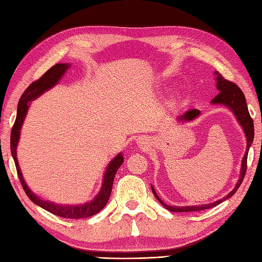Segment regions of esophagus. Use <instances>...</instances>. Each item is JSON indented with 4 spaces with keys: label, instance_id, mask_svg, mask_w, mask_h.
Here are the masks:
<instances>
[{
    "label": "esophagus",
    "instance_id": "1",
    "mask_svg": "<svg viewBox=\"0 0 262 262\" xmlns=\"http://www.w3.org/2000/svg\"><path fill=\"white\" fill-rule=\"evenodd\" d=\"M139 143H140V142H139ZM143 143H144V142H141V144H143Z\"/></svg>",
    "mask_w": 262,
    "mask_h": 262
}]
</instances>
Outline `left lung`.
<instances>
[{
    "mask_svg": "<svg viewBox=\"0 0 262 262\" xmlns=\"http://www.w3.org/2000/svg\"><path fill=\"white\" fill-rule=\"evenodd\" d=\"M215 80H216V90H219V94L215 95V97L212 99L211 103L212 104H223L226 105L227 107L230 109L233 114L237 118L238 122L240 123V125L242 126V129L245 131V135L247 137V150L244 158H242V162H241V171H240V176H239V180L235 184V187L233 188L232 191H230L226 196H223L222 199L214 201L211 203H207V205H201V206H187V207H172V206H168L167 203H164L159 195L157 194L155 188L151 186L152 192L155 194V196L157 198V200L161 203V205L168 209L169 211L172 212H189V211H201V210H206V209H210L213 208L215 206L220 205L221 202H223L225 200L231 198L237 190L239 189V187L241 186L242 181H244V178L246 174L247 171V159H248V151L249 148H250L252 142H253V137H254V129H253V120L251 119L250 114H249L248 111V105L246 102V98L245 94L240 90V88L238 85H235L233 82L226 80L223 76L218 72L215 71ZM200 116V111L193 109L190 110L188 112H186L181 116L179 119H181L182 121H192L194 118Z\"/></svg>",
    "mask_w": 262,
    "mask_h": 262,
    "instance_id": "1",
    "label": "left lung"
}]
</instances>
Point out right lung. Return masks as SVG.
<instances>
[{
    "label": "right lung",
    "mask_w": 262,
    "mask_h": 262,
    "mask_svg": "<svg viewBox=\"0 0 262 262\" xmlns=\"http://www.w3.org/2000/svg\"><path fill=\"white\" fill-rule=\"evenodd\" d=\"M69 68H70V64H67V63H57V64H55L54 67L49 69L39 80L31 83V84L27 88V90L24 91L22 97L20 98V101H18L16 119L11 131V153L15 163L18 179H20L25 193H27V195L30 198V200L33 201L35 205L43 208L44 210H47V211L53 213L55 215L62 216V218L82 219V218H89V216L97 214L105 207L107 201H109L114 177H116V173L118 169L120 168V165L123 163L122 153H119V155L117 157H114L111 160V162L107 164L106 170L103 176V183H102L101 190L99 191L97 196H95L94 199L90 202H86L84 205H78V206L56 205V203H53L51 201L40 199V196H37L35 193L32 192L30 188L27 186V183H25L21 169H20V165H18V162H17V158H16V146L18 143V140H20V132H21L23 121L25 119V116H27L29 106H30L29 102L39 98L41 94H43L46 91L50 90V89H52L55 84H57V82L61 80L63 74L67 72V70Z\"/></svg>",
    "instance_id": "1"
}]
</instances>
